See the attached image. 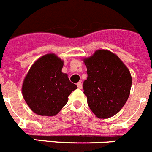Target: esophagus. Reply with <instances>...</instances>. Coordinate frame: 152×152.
Segmentation results:
<instances>
[{
	"label": "esophagus",
	"mask_w": 152,
	"mask_h": 152,
	"mask_svg": "<svg viewBox=\"0 0 152 152\" xmlns=\"http://www.w3.org/2000/svg\"><path fill=\"white\" fill-rule=\"evenodd\" d=\"M77 88H78L79 89H81V88H82V83L78 82L77 84Z\"/></svg>",
	"instance_id": "esophagus-1"
}]
</instances>
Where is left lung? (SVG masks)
Masks as SVG:
<instances>
[{"label":"left lung","mask_w":152,"mask_h":152,"mask_svg":"<svg viewBox=\"0 0 152 152\" xmlns=\"http://www.w3.org/2000/svg\"><path fill=\"white\" fill-rule=\"evenodd\" d=\"M88 78L84 81V94L88 104L99 119L112 117L128 100L132 86L129 70L116 54L98 49L83 58Z\"/></svg>","instance_id":"left-lung-1"}]
</instances>
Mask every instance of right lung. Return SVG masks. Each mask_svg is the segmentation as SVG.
<instances>
[{"label":"right lung","instance_id":"right-lung-1","mask_svg":"<svg viewBox=\"0 0 152 152\" xmlns=\"http://www.w3.org/2000/svg\"><path fill=\"white\" fill-rule=\"evenodd\" d=\"M64 61L54 53L40 57L24 77L22 94L26 104L40 116H54L67 103L68 96L77 87L61 69Z\"/></svg>","mask_w":152,"mask_h":152}]
</instances>
